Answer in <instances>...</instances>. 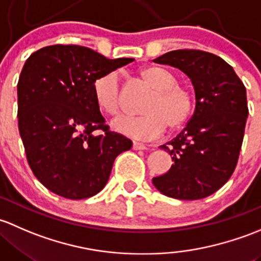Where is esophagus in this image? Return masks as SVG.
I'll use <instances>...</instances> for the list:
<instances>
[{"label":"esophagus","mask_w":261,"mask_h":261,"mask_svg":"<svg viewBox=\"0 0 261 261\" xmlns=\"http://www.w3.org/2000/svg\"><path fill=\"white\" fill-rule=\"evenodd\" d=\"M132 148H133L134 150H139V149L144 150V149H147V147L144 146V144L138 143V142H133V144H132Z\"/></svg>","instance_id":"esophagus-1"}]
</instances>
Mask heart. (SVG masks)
<instances>
[{"label": "heart", "instance_id": "b5f03b06", "mask_svg": "<svg viewBox=\"0 0 261 261\" xmlns=\"http://www.w3.org/2000/svg\"><path fill=\"white\" fill-rule=\"evenodd\" d=\"M141 79L152 88V94L144 103L139 117H120L112 123L113 129L120 134L149 141L161 136L166 128L178 129L192 115L195 100L187 88L177 84L173 72L157 65L143 66L138 71ZM96 107L108 115L120 111V83L115 71L96 77L93 83Z\"/></svg>", "mask_w": 261, "mask_h": 261}]
</instances>
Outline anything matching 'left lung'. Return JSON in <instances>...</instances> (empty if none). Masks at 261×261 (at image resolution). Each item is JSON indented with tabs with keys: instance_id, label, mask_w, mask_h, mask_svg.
Returning <instances> with one entry per match:
<instances>
[{
	"instance_id": "left-lung-1",
	"label": "left lung",
	"mask_w": 261,
	"mask_h": 261,
	"mask_svg": "<svg viewBox=\"0 0 261 261\" xmlns=\"http://www.w3.org/2000/svg\"><path fill=\"white\" fill-rule=\"evenodd\" d=\"M154 63L190 77L196 106L190 122L161 148L172 155L170 171L153 186L177 200H200L221 189L238 163L248 119L246 89L224 59L201 50H173Z\"/></svg>"
}]
</instances>
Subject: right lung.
Segmentation results:
<instances>
[{
	"label": "right lung",
	"instance_id": "add662e5",
	"mask_svg": "<svg viewBox=\"0 0 261 261\" xmlns=\"http://www.w3.org/2000/svg\"><path fill=\"white\" fill-rule=\"evenodd\" d=\"M132 61L79 45L42 47L26 60L17 84L18 130L32 172L51 192L70 200L96 195L117 155L130 149L129 139L106 125L93 83Z\"/></svg>",
	"mask_w": 261,
	"mask_h": 261
}]
</instances>
